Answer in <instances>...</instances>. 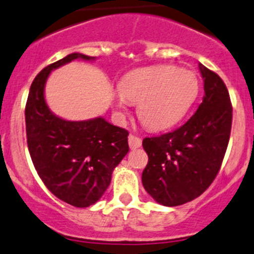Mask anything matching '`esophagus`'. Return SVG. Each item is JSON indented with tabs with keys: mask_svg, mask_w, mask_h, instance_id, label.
Masks as SVG:
<instances>
[{
	"mask_svg": "<svg viewBox=\"0 0 254 254\" xmlns=\"http://www.w3.org/2000/svg\"><path fill=\"white\" fill-rule=\"evenodd\" d=\"M127 141H129V146L131 150H136V148H139L142 143L141 139L137 136H135V135H129V137H127Z\"/></svg>",
	"mask_w": 254,
	"mask_h": 254,
	"instance_id": "esophagus-1",
	"label": "esophagus"
}]
</instances>
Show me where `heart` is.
<instances>
[{
	"mask_svg": "<svg viewBox=\"0 0 254 254\" xmlns=\"http://www.w3.org/2000/svg\"><path fill=\"white\" fill-rule=\"evenodd\" d=\"M199 93L195 73L175 66H152L125 75L119 83L117 107L137 103V117L147 129L175 125L189 111Z\"/></svg>",
	"mask_w": 254,
	"mask_h": 254,
	"instance_id": "b5f03b06",
	"label": "heart"
}]
</instances>
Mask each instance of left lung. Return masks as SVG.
<instances>
[{
    "label": "left lung",
    "instance_id": "8db88e82",
    "mask_svg": "<svg viewBox=\"0 0 254 254\" xmlns=\"http://www.w3.org/2000/svg\"><path fill=\"white\" fill-rule=\"evenodd\" d=\"M199 68L205 93L195 114L175 131L142 141L148 156L142 186L165 206L182 205L203 194L219 173L229 145V91L217 73L201 64Z\"/></svg>",
    "mask_w": 254,
    "mask_h": 254
}]
</instances>
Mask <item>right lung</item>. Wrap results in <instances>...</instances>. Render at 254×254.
<instances>
[{
  "label": "right lung",
  "instance_id": "1",
  "mask_svg": "<svg viewBox=\"0 0 254 254\" xmlns=\"http://www.w3.org/2000/svg\"><path fill=\"white\" fill-rule=\"evenodd\" d=\"M77 59L96 60L72 53L38 73L28 94L25 130L33 165L47 188L70 205L87 207L102 198L129 152V132L102 117L71 122L50 111L44 94L49 75Z\"/></svg>",
  "mask_w": 254,
  "mask_h": 254
}]
</instances>
